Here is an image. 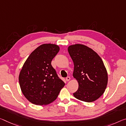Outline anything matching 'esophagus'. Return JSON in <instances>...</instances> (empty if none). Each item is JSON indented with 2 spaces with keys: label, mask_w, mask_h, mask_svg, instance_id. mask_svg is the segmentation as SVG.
Returning a JSON list of instances; mask_svg holds the SVG:
<instances>
[{
  "label": "esophagus",
  "mask_w": 126,
  "mask_h": 126,
  "mask_svg": "<svg viewBox=\"0 0 126 126\" xmlns=\"http://www.w3.org/2000/svg\"><path fill=\"white\" fill-rule=\"evenodd\" d=\"M66 79L67 81H69L71 79V78H70V77L68 76V77H66V79Z\"/></svg>",
  "instance_id": "1"
}]
</instances>
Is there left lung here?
Wrapping results in <instances>:
<instances>
[{
    "instance_id": "left-lung-1",
    "label": "left lung",
    "mask_w": 126,
    "mask_h": 126,
    "mask_svg": "<svg viewBox=\"0 0 126 126\" xmlns=\"http://www.w3.org/2000/svg\"><path fill=\"white\" fill-rule=\"evenodd\" d=\"M68 51L74 64L73 77L79 83L74 96L85 102L95 101L104 93L108 83L107 71L102 59L82 44L69 46Z\"/></svg>"
}]
</instances>
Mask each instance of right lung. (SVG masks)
I'll return each mask as SVG.
<instances>
[{"instance_id":"obj_1","label":"right lung","mask_w":126,"mask_h":126,"mask_svg":"<svg viewBox=\"0 0 126 126\" xmlns=\"http://www.w3.org/2000/svg\"><path fill=\"white\" fill-rule=\"evenodd\" d=\"M59 51L52 44H44L34 50L24 63L19 75L21 91L35 105H47L57 98L65 85L51 62Z\"/></svg>"}]
</instances>
